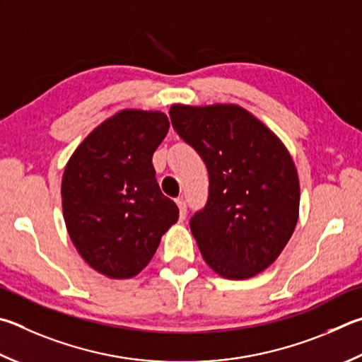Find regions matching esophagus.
<instances>
[{"instance_id":"obj_1","label":"esophagus","mask_w":362,"mask_h":362,"mask_svg":"<svg viewBox=\"0 0 362 362\" xmlns=\"http://www.w3.org/2000/svg\"><path fill=\"white\" fill-rule=\"evenodd\" d=\"M175 202H177V206H179V210H180V218H185V215H187V202H185V199L177 198Z\"/></svg>"}]
</instances>
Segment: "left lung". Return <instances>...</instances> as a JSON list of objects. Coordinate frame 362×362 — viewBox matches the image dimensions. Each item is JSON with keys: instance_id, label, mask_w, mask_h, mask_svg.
Here are the masks:
<instances>
[{"instance_id": "8db88e82", "label": "left lung", "mask_w": 362, "mask_h": 362, "mask_svg": "<svg viewBox=\"0 0 362 362\" xmlns=\"http://www.w3.org/2000/svg\"><path fill=\"white\" fill-rule=\"evenodd\" d=\"M169 115L209 173L207 204L189 220L204 261L231 280L262 272L299 218V177L290 152L235 104H174Z\"/></svg>"}]
</instances>
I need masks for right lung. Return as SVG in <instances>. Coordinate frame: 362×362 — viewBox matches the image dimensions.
Returning <instances> with one entry per match:
<instances>
[{
    "instance_id": "add662e5",
    "label": "right lung",
    "mask_w": 362,
    "mask_h": 362,
    "mask_svg": "<svg viewBox=\"0 0 362 362\" xmlns=\"http://www.w3.org/2000/svg\"><path fill=\"white\" fill-rule=\"evenodd\" d=\"M168 131V117L158 110H120L85 137L64 168L69 238L85 262L109 279L139 274L179 220L152 164Z\"/></svg>"
}]
</instances>
